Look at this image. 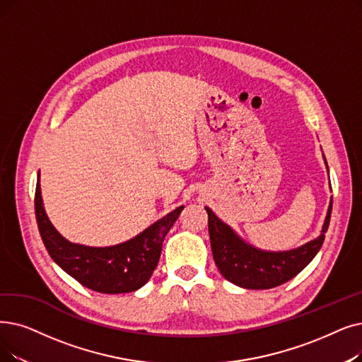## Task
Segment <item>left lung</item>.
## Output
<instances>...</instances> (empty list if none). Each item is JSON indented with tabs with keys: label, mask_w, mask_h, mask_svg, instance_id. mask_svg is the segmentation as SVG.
Returning <instances> with one entry per match:
<instances>
[{
	"label": "left lung",
	"mask_w": 362,
	"mask_h": 362,
	"mask_svg": "<svg viewBox=\"0 0 362 362\" xmlns=\"http://www.w3.org/2000/svg\"><path fill=\"white\" fill-rule=\"evenodd\" d=\"M332 206L333 202H329L322 232L317 240L282 253H269L244 244L228 225L220 222L214 213L206 207L211 251L217 269L229 282L243 288L268 290L284 284L303 271L322 247Z\"/></svg>",
	"instance_id": "obj_1"
}]
</instances>
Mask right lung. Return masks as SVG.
<instances>
[{
    "instance_id": "right-lung-1",
    "label": "right lung",
    "mask_w": 362,
    "mask_h": 362,
    "mask_svg": "<svg viewBox=\"0 0 362 362\" xmlns=\"http://www.w3.org/2000/svg\"><path fill=\"white\" fill-rule=\"evenodd\" d=\"M183 207L155 222L136 238L114 247H86L66 241L53 228L42 207L40 180L35 187V217L50 257L84 287L105 294L130 293L145 286L158 264L163 241Z\"/></svg>"
}]
</instances>
